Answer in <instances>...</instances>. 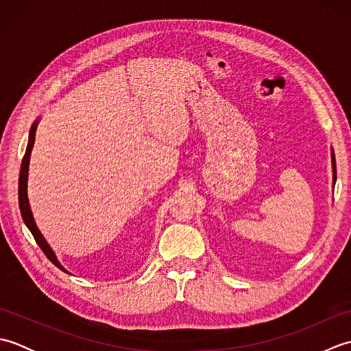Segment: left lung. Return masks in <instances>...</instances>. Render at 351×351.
Returning <instances> with one entry per match:
<instances>
[{
  "mask_svg": "<svg viewBox=\"0 0 351 351\" xmlns=\"http://www.w3.org/2000/svg\"><path fill=\"white\" fill-rule=\"evenodd\" d=\"M332 171H333V187H335V182H337V162H335L333 151H332Z\"/></svg>",
  "mask_w": 351,
  "mask_h": 351,
  "instance_id": "8db88e82",
  "label": "left lung"
}]
</instances>
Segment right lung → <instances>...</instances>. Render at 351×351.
<instances>
[{"instance_id": "1", "label": "right lung", "mask_w": 351, "mask_h": 351, "mask_svg": "<svg viewBox=\"0 0 351 351\" xmlns=\"http://www.w3.org/2000/svg\"><path fill=\"white\" fill-rule=\"evenodd\" d=\"M37 123H39V119L32 125V130H29V136H28V145H27V151L24 155V160H22L21 164V173H19V189H18V195H19V208H21V214H22V220L27 225V228L29 229V232L33 234L36 243L39 244V247L43 250L45 255L51 261L52 264L56 267L60 268L62 271H66V268L58 263V259L56 256L54 250L49 247V244L45 240L43 235L40 234L39 228H37L32 208H29V202H28V195H27V182H28V164H29V155H32L33 151V145H34V137H36V130H37Z\"/></svg>"}]
</instances>
